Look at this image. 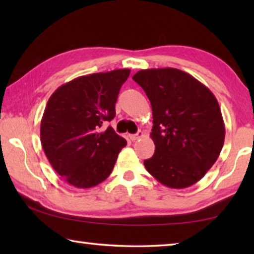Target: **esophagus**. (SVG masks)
Here are the masks:
<instances>
[{
    "label": "esophagus",
    "instance_id": "esophagus-1",
    "mask_svg": "<svg viewBox=\"0 0 254 254\" xmlns=\"http://www.w3.org/2000/svg\"><path fill=\"white\" fill-rule=\"evenodd\" d=\"M141 136H143L142 131H137L135 134H128V137H130V140H132V141H135L137 139H140Z\"/></svg>",
    "mask_w": 254,
    "mask_h": 254
}]
</instances>
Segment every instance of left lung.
Here are the masks:
<instances>
[{
    "mask_svg": "<svg viewBox=\"0 0 254 254\" xmlns=\"http://www.w3.org/2000/svg\"><path fill=\"white\" fill-rule=\"evenodd\" d=\"M152 107L153 156L148 173L167 187L196 184L217 160L225 127L213 93L191 75L176 68L142 69L132 77Z\"/></svg>",
    "mask_w": 254,
    "mask_h": 254,
    "instance_id": "left-lung-1",
    "label": "left lung"
}]
</instances>
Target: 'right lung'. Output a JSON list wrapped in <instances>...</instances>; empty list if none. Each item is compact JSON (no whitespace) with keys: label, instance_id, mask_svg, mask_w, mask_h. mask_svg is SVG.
Instances as JSON below:
<instances>
[{"label":"right lung","instance_id":"obj_1","mask_svg":"<svg viewBox=\"0 0 254 254\" xmlns=\"http://www.w3.org/2000/svg\"><path fill=\"white\" fill-rule=\"evenodd\" d=\"M130 69L80 76L50 96L40 126L41 144L59 176L71 186L91 188L109 177L127 145L113 127L121 86Z\"/></svg>","mask_w":254,"mask_h":254}]
</instances>
